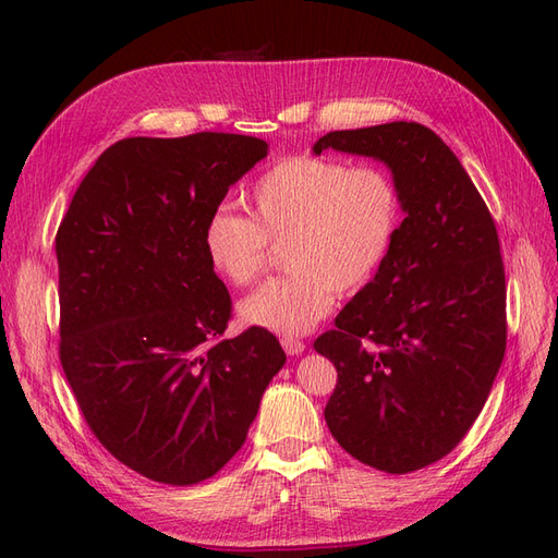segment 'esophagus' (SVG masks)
Instances as JSON below:
<instances>
[{
  "instance_id": "34e87169",
  "label": "esophagus",
  "mask_w": 558,
  "mask_h": 558,
  "mask_svg": "<svg viewBox=\"0 0 558 558\" xmlns=\"http://www.w3.org/2000/svg\"><path fill=\"white\" fill-rule=\"evenodd\" d=\"M281 347H283L286 353H289V356H300V353L305 351V342H302V340H293V337H283Z\"/></svg>"
}]
</instances>
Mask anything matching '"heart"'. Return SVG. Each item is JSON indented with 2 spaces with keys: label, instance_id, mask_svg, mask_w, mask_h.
<instances>
[{
  "label": "heart",
  "instance_id": "obj_1",
  "mask_svg": "<svg viewBox=\"0 0 558 558\" xmlns=\"http://www.w3.org/2000/svg\"><path fill=\"white\" fill-rule=\"evenodd\" d=\"M402 195L379 165L351 167L326 156H289L253 183L248 216L214 209L202 228V251L216 277L256 281L281 246L291 275L263 283L240 302L246 326L277 335H307L337 293L349 295L377 277L400 232Z\"/></svg>",
  "mask_w": 558,
  "mask_h": 558
}]
</instances>
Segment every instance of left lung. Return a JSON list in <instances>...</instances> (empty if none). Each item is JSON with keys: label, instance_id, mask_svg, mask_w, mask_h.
Segmentation results:
<instances>
[{"label": "left lung", "instance_id": "left-lung-1", "mask_svg": "<svg viewBox=\"0 0 558 558\" xmlns=\"http://www.w3.org/2000/svg\"><path fill=\"white\" fill-rule=\"evenodd\" d=\"M381 160L404 221L365 289L316 337L337 386L326 424L361 463L404 475L475 424L508 342L496 223L453 150L421 123L335 130L314 144Z\"/></svg>", "mask_w": 558, "mask_h": 558}]
</instances>
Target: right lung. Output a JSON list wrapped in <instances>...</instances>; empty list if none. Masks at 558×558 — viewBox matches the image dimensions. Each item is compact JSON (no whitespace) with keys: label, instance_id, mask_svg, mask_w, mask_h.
Returning <instances> with one entry per match:
<instances>
[{"label":"right lung","instance_id":"obj_1","mask_svg":"<svg viewBox=\"0 0 558 558\" xmlns=\"http://www.w3.org/2000/svg\"><path fill=\"white\" fill-rule=\"evenodd\" d=\"M267 148L228 132L121 140L58 228L64 377L102 447L154 482L214 477L286 363L267 330L226 340L232 300L202 251L207 216Z\"/></svg>","mask_w":558,"mask_h":558}]
</instances>
